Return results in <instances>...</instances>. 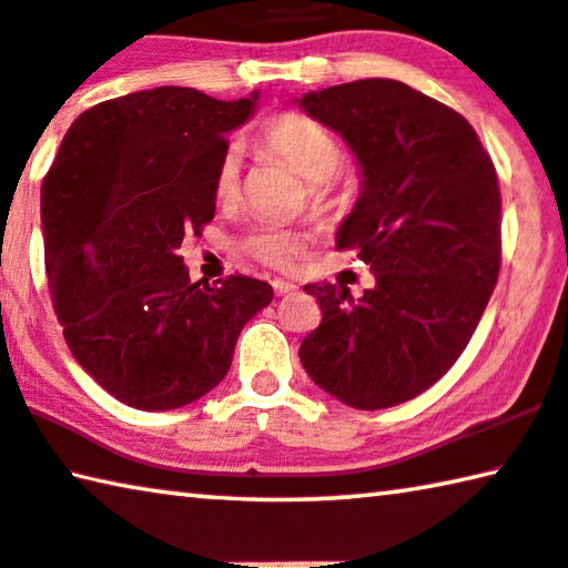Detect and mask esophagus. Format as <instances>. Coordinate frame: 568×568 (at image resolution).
Wrapping results in <instances>:
<instances>
[{
    "label": "esophagus",
    "mask_w": 568,
    "mask_h": 568,
    "mask_svg": "<svg viewBox=\"0 0 568 568\" xmlns=\"http://www.w3.org/2000/svg\"><path fill=\"white\" fill-rule=\"evenodd\" d=\"M272 286H274V292H276L278 296H284V294H292V292H296V284H292V282H284V278H274Z\"/></svg>",
    "instance_id": "1"
}]
</instances>
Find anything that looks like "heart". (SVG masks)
Listing matches in <instances>:
<instances>
[{"instance_id": "heart-1", "label": "heart", "mask_w": 568, "mask_h": 568, "mask_svg": "<svg viewBox=\"0 0 568 568\" xmlns=\"http://www.w3.org/2000/svg\"><path fill=\"white\" fill-rule=\"evenodd\" d=\"M254 144L261 154L290 164L302 180H307L310 197L317 207L345 211L353 203L351 185L337 180V172L345 162L343 146L320 121L294 111L276 113L258 126ZM213 195L221 205H231L241 197V156L235 150H225L215 164ZM304 246H307V239L302 233L276 229V225H261L241 241V248L248 256L278 272L294 268Z\"/></svg>"}]
</instances>
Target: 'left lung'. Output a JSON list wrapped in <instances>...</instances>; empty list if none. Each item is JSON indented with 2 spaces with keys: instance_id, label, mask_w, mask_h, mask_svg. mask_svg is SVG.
I'll list each match as a JSON object with an SVG mask.
<instances>
[{
  "instance_id": "obj_1",
  "label": "left lung",
  "mask_w": 568,
  "mask_h": 568,
  "mask_svg": "<svg viewBox=\"0 0 568 568\" xmlns=\"http://www.w3.org/2000/svg\"><path fill=\"white\" fill-rule=\"evenodd\" d=\"M300 106L351 144L363 193L337 231L375 286L307 284L322 322L300 361L322 390L363 412L432 388L465 351L500 274V187L469 121L422 91L365 78Z\"/></svg>"
}]
</instances>
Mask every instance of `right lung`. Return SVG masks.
Here are the masks:
<instances>
[{
  "mask_svg": "<svg viewBox=\"0 0 568 568\" xmlns=\"http://www.w3.org/2000/svg\"><path fill=\"white\" fill-rule=\"evenodd\" d=\"M251 99L160 85L73 121L42 180L50 300L81 368L121 404L170 412L231 368L246 322L274 300L258 278L190 282L178 254L215 215L213 174Z\"/></svg>",
  "mask_w": 568,
  "mask_h": 568,
  "instance_id": "add662e5",
  "label": "right lung"
}]
</instances>
